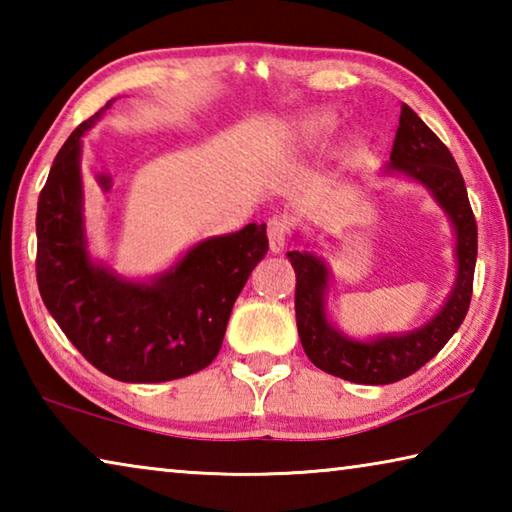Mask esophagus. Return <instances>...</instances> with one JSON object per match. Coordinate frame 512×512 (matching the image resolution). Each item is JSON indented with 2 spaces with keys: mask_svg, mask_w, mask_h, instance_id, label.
<instances>
[{
  "mask_svg": "<svg viewBox=\"0 0 512 512\" xmlns=\"http://www.w3.org/2000/svg\"><path fill=\"white\" fill-rule=\"evenodd\" d=\"M289 228L282 219H271L268 221V246H271L273 253H282L284 246H287Z\"/></svg>",
  "mask_w": 512,
  "mask_h": 512,
  "instance_id": "esophagus-1",
  "label": "esophagus"
}]
</instances>
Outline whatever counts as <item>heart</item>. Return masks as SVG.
<instances>
[{"label":"heart","mask_w":512,"mask_h":512,"mask_svg":"<svg viewBox=\"0 0 512 512\" xmlns=\"http://www.w3.org/2000/svg\"><path fill=\"white\" fill-rule=\"evenodd\" d=\"M336 128V115L329 110H314L307 115L291 119L289 124L282 126V131L277 133V155H282L289 162H300L307 155L320 149L329 133Z\"/></svg>","instance_id":"heart-1"}]
</instances>
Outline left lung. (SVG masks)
Listing matches in <instances>:
<instances>
[{"instance_id": "1", "label": "left lung", "mask_w": 512, "mask_h": 512, "mask_svg": "<svg viewBox=\"0 0 512 512\" xmlns=\"http://www.w3.org/2000/svg\"><path fill=\"white\" fill-rule=\"evenodd\" d=\"M381 176H402L424 187L452 223L456 277L443 307L427 323L400 334H377L368 339L348 336L329 318L332 273L325 259L311 250L287 253L296 271L298 334L309 361L329 375L368 386L393 384L409 377L445 348L470 309L476 264V221L461 171L447 146L406 103L391 162L381 169Z\"/></svg>"}]
</instances>
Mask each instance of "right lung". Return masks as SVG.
Segmentation results:
<instances>
[{"label": "right lung", "mask_w": 512, "mask_h": 512, "mask_svg": "<svg viewBox=\"0 0 512 512\" xmlns=\"http://www.w3.org/2000/svg\"><path fill=\"white\" fill-rule=\"evenodd\" d=\"M115 101L85 119L51 164L36 214L38 289L94 368L128 384H158L194 375L219 354L232 305L268 250L266 223L198 241L149 280L92 257L83 137Z\"/></svg>", "instance_id": "1"}]
</instances>
